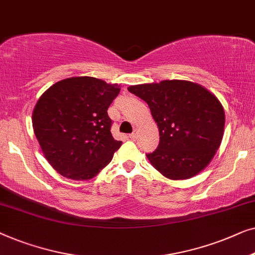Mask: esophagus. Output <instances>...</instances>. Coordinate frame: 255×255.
Listing matches in <instances>:
<instances>
[{"mask_svg":"<svg viewBox=\"0 0 255 255\" xmlns=\"http://www.w3.org/2000/svg\"><path fill=\"white\" fill-rule=\"evenodd\" d=\"M129 137H130L131 139H136V138H137V129H135V130L132 131L131 134H129Z\"/></svg>","mask_w":255,"mask_h":255,"instance_id":"esophagus-1","label":"esophagus"}]
</instances>
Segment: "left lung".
Wrapping results in <instances>:
<instances>
[{
  "label": "left lung",
  "mask_w": 255,
  "mask_h": 255,
  "mask_svg": "<svg viewBox=\"0 0 255 255\" xmlns=\"http://www.w3.org/2000/svg\"><path fill=\"white\" fill-rule=\"evenodd\" d=\"M128 91L148 104L159 131L150 164L171 180H185L204 170L220 148L225 113L217 97L198 83L165 80L131 85Z\"/></svg>",
  "instance_id": "obj_1"
}]
</instances>
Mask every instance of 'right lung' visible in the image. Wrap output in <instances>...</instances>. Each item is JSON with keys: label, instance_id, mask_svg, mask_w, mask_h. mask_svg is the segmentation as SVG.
<instances>
[{"label": "right lung", "instance_id": "1", "mask_svg": "<svg viewBox=\"0 0 255 255\" xmlns=\"http://www.w3.org/2000/svg\"><path fill=\"white\" fill-rule=\"evenodd\" d=\"M118 84L96 77H70L53 84L35 104L32 126L45 158L61 175L90 180L112 160L121 141L113 138L107 110Z\"/></svg>", "mask_w": 255, "mask_h": 255}]
</instances>
